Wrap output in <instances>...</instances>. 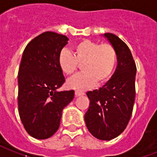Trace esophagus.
<instances>
[{
  "label": "esophagus",
  "mask_w": 157,
  "mask_h": 157,
  "mask_svg": "<svg viewBox=\"0 0 157 157\" xmlns=\"http://www.w3.org/2000/svg\"><path fill=\"white\" fill-rule=\"evenodd\" d=\"M85 93L83 92H81V91H75V97H79V96H82L84 95Z\"/></svg>",
  "instance_id": "1"
}]
</instances>
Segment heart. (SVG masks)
I'll return each instance as SVG.
<instances>
[{"mask_svg":"<svg viewBox=\"0 0 157 157\" xmlns=\"http://www.w3.org/2000/svg\"><path fill=\"white\" fill-rule=\"evenodd\" d=\"M117 52L110 44L83 39L73 47L72 55L63 49L59 55V66L67 75H73L82 65V73L67 82L70 88L83 91L96 82L102 84L111 77L117 64Z\"/></svg>","mask_w":157,"mask_h":157,"instance_id":"obj_1","label":"heart"}]
</instances>
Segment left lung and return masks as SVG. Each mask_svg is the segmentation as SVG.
I'll return each mask as SVG.
<instances>
[{
	"mask_svg": "<svg viewBox=\"0 0 157 157\" xmlns=\"http://www.w3.org/2000/svg\"><path fill=\"white\" fill-rule=\"evenodd\" d=\"M104 37L115 48L118 65L105 85L86 92L90 105L85 122L94 137L110 140L124 130L131 118L135 98L136 65L124 42L109 33H104Z\"/></svg>",
	"mask_w": 157,
	"mask_h": 157,
	"instance_id": "8db88e82",
	"label": "left lung"
}]
</instances>
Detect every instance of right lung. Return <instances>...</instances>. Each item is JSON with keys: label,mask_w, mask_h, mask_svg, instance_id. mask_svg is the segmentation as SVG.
Returning <instances> with one entry per match:
<instances>
[{"label": "right lung", "mask_w": 157, "mask_h": 157, "mask_svg": "<svg viewBox=\"0 0 157 157\" xmlns=\"http://www.w3.org/2000/svg\"><path fill=\"white\" fill-rule=\"evenodd\" d=\"M65 35L45 32L26 46L18 71V112L26 131L44 140L58 130L62 111L75 92H58L65 79L58 58L68 44Z\"/></svg>", "instance_id": "add662e5"}]
</instances>
